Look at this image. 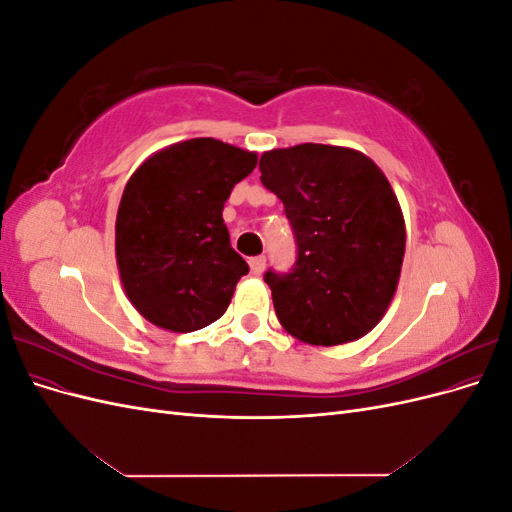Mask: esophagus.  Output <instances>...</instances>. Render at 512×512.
Masks as SVG:
<instances>
[{
    "instance_id": "1",
    "label": "esophagus",
    "mask_w": 512,
    "mask_h": 512,
    "mask_svg": "<svg viewBox=\"0 0 512 512\" xmlns=\"http://www.w3.org/2000/svg\"><path fill=\"white\" fill-rule=\"evenodd\" d=\"M250 271L254 275H260L262 271H265V256H254L250 258Z\"/></svg>"
}]
</instances>
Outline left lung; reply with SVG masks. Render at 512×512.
Returning <instances> with one entry per match:
<instances>
[{
    "label": "left lung",
    "instance_id": "left-lung-1",
    "mask_svg": "<svg viewBox=\"0 0 512 512\" xmlns=\"http://www.w3.org/2000/svg\"><path fill=\"white\" fill-rule=\"evenodd\" d=\"M260 181L284 203L299 254L267 271L282 327L303 344L367 335L389 309L406 254V222L389 179L350 147L303 143L260 156Z\"/></svg>",
    "mask_w": 512,
    "mask_h": 512
}]
</instances>
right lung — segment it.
I'll return each instance as SVG.
<instances>
[{
  "label": "right lung",
  "instance_id": "right-lung-1",
  "mask_svg": "<svg viewBox=\"0 0 512 512\" xmlns=\"http://www.w3.org/2000/svg\"><path fill=\"white\" fill-rule=\"evenodd\" d=\"M256 162L254 151L190 138L134 170L117 209L115 256L126 297L145 320L192 333L224 316L250 267L230 247L222 211Z\"/></svg>",
  "mask_w": 512,
  "mask_h": 512
}]
</instances>
